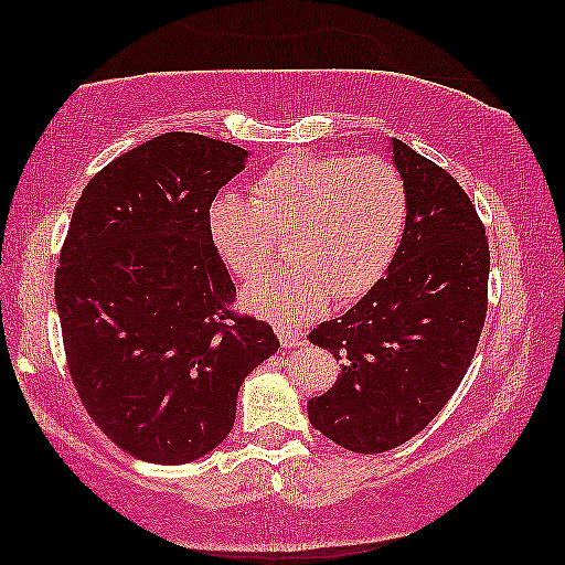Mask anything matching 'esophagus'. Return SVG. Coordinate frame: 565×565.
<instances>
[{"label":"esophagus","instance_id":"34e87169","mask_svg":"<svg viewBox=\"0 0 565 565\" xmlns=\"http://www.w3.org/2000/svg\"><path fill=\"white\" fill-rule=\"evenodd\" d=\"M277 329V337H280V345L282 348H296L303 342V334H300V329L296 327H288V324H275Z\"/></svg>","mask_w":565,"mask_h":565}]
</instances>
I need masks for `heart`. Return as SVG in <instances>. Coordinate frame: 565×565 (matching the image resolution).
Wrapping results in <instances>:
<instances>
[{
  "mask_svg": "<svg viewBox=\"0 0 565 565\" xmlns=\"http://www.w3.org/2000/svg\"><path fill=\"white\" fill-rule=\"evenodd\" d=\"M407 217L399 173L379 156L296 152L254 181L252 196L220 192L207 236L223 265L252 277L267 265L273 231H288V265L246 282L244 306L275 321H309L334 300L361 298L390 267Z\"/></svg>",
  "mask_w": 565,
  "mask_h": 565,
  "instance_id": "1",
  "label": "heart"
}]
</instances>
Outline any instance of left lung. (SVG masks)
Here are the masks:
<instances>
[{"label": "left lung", "mask_w": 565, "mask_h": 565, "mask_svg": "<svg viewBox=\"0 0 565 565\" xmlns=\"http://www.w3.org/2000/svg\"><path fill=\"white\" fill-rule=\"evenodd\" d=\"M407 194L386 275L309 340L342 371L309 399V420L334 444L381 454L420 434L465 379L488 309V238L470 196L444 168L390 139Z\"/></svg>", "instance_id": "left-lung-1"}]
</instances>
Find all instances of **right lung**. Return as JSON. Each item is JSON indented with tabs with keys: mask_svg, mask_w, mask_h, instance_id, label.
<instances>
[{
	"mask_svg": "<svg viewBox=\"0 0 565 565\" xmlns=\"http://www.w3.org/2000/svg\"><path fill=\"white\" fill-rule=\"evenodd\" d=\"M248 156L168 131L111 160L72 212L54 282L72 381L98 428L152 465L223 444L241 384L280 348L265 321L231 313L207 236L212 196Z\"/></svg>",
	"mask_w": 565,
	"mask_h": 565,
	"instance_id": "add662e5",
	"label": "right lung"
}]
</instances>
